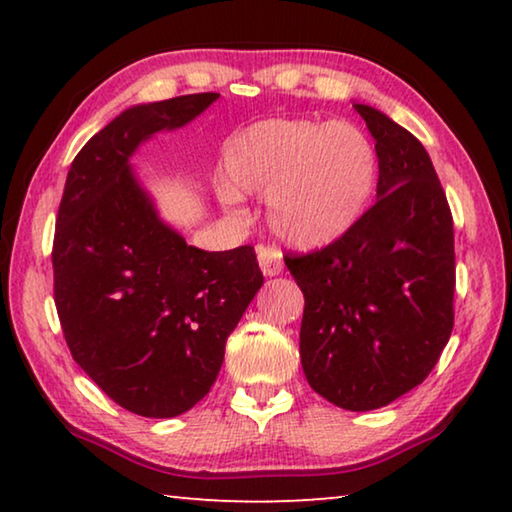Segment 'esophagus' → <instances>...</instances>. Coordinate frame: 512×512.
Instances as JSON below:
<instances>
[{
    "mask_svg": "<svg viewBox=\"0 0 512 512\" xmlns=\"http://www.w3.org/2000/svg\"><path fill=\"white\" fill-rule=\"evenodd\" d=\"M257 259H259V266H262V273L268 277H273L282 271V253L273 246H259Z\"/></svg>",
    "mask_w": 512,
    "mask_h": 512,
    "instance_id": "esophagus-1",
    "label": "esophagus"
}]
</instances>
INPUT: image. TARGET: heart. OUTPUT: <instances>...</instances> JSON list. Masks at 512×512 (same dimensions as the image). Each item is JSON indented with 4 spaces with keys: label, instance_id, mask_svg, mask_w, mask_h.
Masks as SVG:
<instances>
[{
    "label": "heart",
    "instance_id": "heart-1",
    "mask_svg": "<svg viewBox=\"0 0 512 512\" xmlns=\"http://www.w3.org/2000/svg\"><path fill=\"white\" fill-rule=\"evenodd\" d=\"M223 169L235 192L268 194L273 230L311 250L359 221L375 187L377 155L350 121L266 119L228 144Z\"/></svg>",
    "mask_w": 512,
    "mask_h": 512
}]
</instances>
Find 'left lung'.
<instances>
[{"label": "left lung", "instance_id": "1", "mask_svg": "<svg viewBox=\"0 0 512 512\" xmlns=\"http://www.w3.org/2000/svg\"><path fill=\"white\" fill-rule=\"evenodd\" d=\"M377 201L341 239L284 264L305 296L300 359L309 386L372 411L422 384L454 329V221L429 153L363 103Z\"/></svg>", "mask_w": 512, "mask_h": 512}]
</instances>
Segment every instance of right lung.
<instances>
[{"mask_svg":"<svg viewBox=\"0 0 512 512\" xmlns=\"http://www.w3.org/2000/svg\"><path fill=\"white\" fill-rule=\"evenodd\" d=\"M216 99L185 94L121 112L74 158L58 207L51 262L67 348L112 402L144 418H173L210 393L225 341L264 284L253 246H187L128 162Z\"/></svg>","mask_w":512,"mask_h":512,"instance_id":"add662e5","label":"right lung"}]
</instances>
